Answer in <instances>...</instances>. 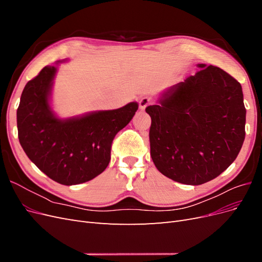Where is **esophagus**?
<instances>
[{
    "instance_id": "esophagus-1",
    "label": "esophagus",
    "mask_w": 262,
    "mask_h": 262,
    "mask_svg": "<svg viewBox=\"0 0 262 262\" xmlns=\"http://www.w3.org/2000/svg\"><path fill=\"white\" fill-rule=\"evenodd\" d=\"M152 101H153L152 98L148 97V96L142 97V98L140 99V102H139V104H140V108H141V109H145L148 105L152 104Z\"/></svg>"
}]
</instances>
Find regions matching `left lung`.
I'll use <instances>...</instances> for the list:
<instances>
[{"label":"left lung","instance_id":"left-lung-1","mask_svg":"<svg viewBox=\"0 0 262 262\" xmlns=\"http://www.w3.org/2000/svg\"><path fill=\"white\" fill-rule=\"evenodd\" d=\"M195 75L148 106L150 156L164 176L202 185L221 175L245 140L242 85L217 67L199 64Z\"/></svg>","mask_w":262,"mask_h":262}]
</instances>
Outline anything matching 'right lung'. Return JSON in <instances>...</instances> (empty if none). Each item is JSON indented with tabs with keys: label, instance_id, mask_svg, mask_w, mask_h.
<instances>
[{
	"label": "right lung",
	"instance_id": "right-lung-1",
	"mask_svg": "<svg viewBox=\"0 0 262 262\" xmlns=\"http://www.w3.org/2000/svg\"><path fill=\"white\" fill-rule=\"evenodd\" d=\"M55 71L52 66L45 67L21 93L19 143L29 160L52 180L66 186L83 184L107 168L116 134L131 121L139 106L130 102L119 109L60 120L48 101Z\"/></svg>",
	"mask_w": 262,
	"mask_h": 262
}]
</instances>
